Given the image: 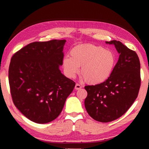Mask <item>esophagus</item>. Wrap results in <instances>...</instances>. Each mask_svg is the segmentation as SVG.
<instances>
[{
	"instance_id": "34e87169",
	"label": "esophagus",
	"mask_w": 149,
	"mask_h": 149,
	"mask_svg": "<svg viewBox=\"0 0 149 149\" xmlns=\"http://www.w3.org/2000/svg\"><path fill=\"white\" fill-rule=\"evenodd\" d=\"M81 88H82V86H81V85L80 84H75V89H76V90H79L80 89H81Z\"/></svg>"
}]
</instances>
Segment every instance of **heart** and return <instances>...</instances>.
Returning <instances> with one entry per match:
<instances>
[{
  "label": "heart",
  "instance_id": "b5f03b06",
  "mask_svg": "<svg viewBox=\"0 0 149 149\" xmlns=\"http://www.w3.org/2000/svg\"><path fill=\"white\" fill-rule=\"evenodd\" d=\"M70 56H65L62 60L65 74L74 78L81 67V75L91 85L105 81L112 74L116 63L112 51L93 44L77 45L71 50Z\"/></svg>",
  "mask_w": 149,
  "mask_h": 149
}]
</instances>
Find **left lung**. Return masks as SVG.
Wrapping results in <instances>:
<instances>
[{
	"instance_id": "1",
	"label": "left lung",
	"mask_w": 149,
	"mask_h": 149,
	"mask_svg": "<svg viewBox=\"0 0 149 149\" xmlns=\"http://www.w3.org/2000/svg\"><path fill=\"white\" fill-rule=\"evenodd\" d=\"M119 59L108 79L101 84L85 87L88 114L100 122H109L122 116L137 99L141 87L140 61L137 54L120 41L113 40Z\"/></svg>"
}]
</instances>
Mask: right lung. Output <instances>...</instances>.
<instances>
[{
	"mask_svg": "<svg viewBox=\"0 0 149 149\" xmlns=\"http://www.w3.org/2000/svg\"><path fill=\"white\" fill-rule=\"evenodd\" d=\"M65 40L33 42L14 53L8 70L12 101L25 116L37 123L58 116L75 83L59 70Z\"/></svg>",
	"mask_w": 149,
	"mask_h": 149,
	"instance_id": "1",
	"label": "right lung"
}]
</instances>
